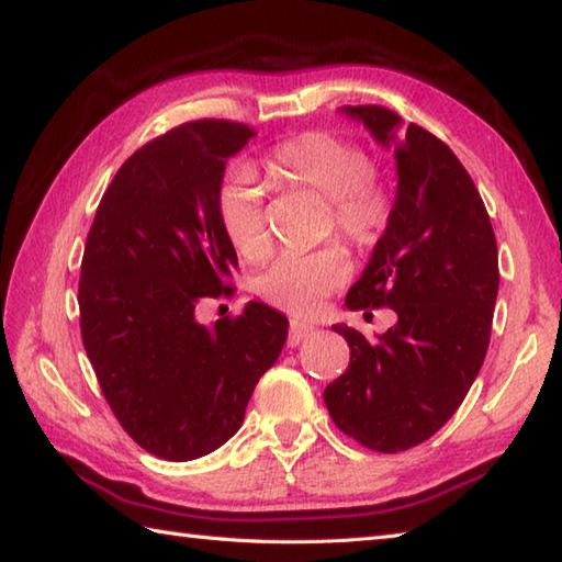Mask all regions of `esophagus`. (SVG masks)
<instances>
[{
	"instance_id": "34e87169",
	"label": "esophagus",
	"mask_w": 562,
	"mask_h": 562,
	"mask_svg": "<svg viewBox=\"0 0 562 562\" xmlns=\"http://www.w3.org/2000/svg\"><path fill=\"white\" fill-rule=\"evenodd\" d=\"M314 333L312 324H302V321H290V336L288 342L290 345H300L304 338H308Z\"/></svg>"
}]
</instances>
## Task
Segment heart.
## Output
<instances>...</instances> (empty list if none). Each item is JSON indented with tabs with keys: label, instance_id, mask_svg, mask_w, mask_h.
Returning <instances> with one entry per match:
<instances>
[{
	"label": "heart",
	"instance_id": "heart-1",
	"mask_svg": "<svg viewBox=\"0 0 562 562\" xmlns=\"http://www.w3.org/2000/svg\"><path fill=\"white\" fill-rule=\"evenodd\" d=\"M270 171L284 186L328 200L326 236L338 234L357 250L384 238L393 202L374 176L369 154L340 135L308 130L270 149ZM217 222L238 256L260 260L270 250L262 188L248 166H234L217 190ZM350 258L340 246L312 254L284 250L256 278V292L282 312L314 314L350 280Z\"/></svg>",
	"mask_w": 562,
	"mask_h": 562
}]
</instances>
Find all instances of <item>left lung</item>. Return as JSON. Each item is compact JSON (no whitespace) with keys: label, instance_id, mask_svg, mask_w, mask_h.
<instances>
[{"label":"left lung","instance_id":"left-lung-1","mask_svg":"<svg viewBox=\"0 0 562 562\" xmlns=\"http://www.w3.org/2000/svg\"><path fill=\"white\" fill-rule=\"evenodd\" d=\"M381 145H393L396 205L345 306H389L398 321L379 342L333 326L350 367L326 386L333 423L362 447L398 453L457 413L491 345L499 268L491 217L473 178L429 130L384 105H345Z\"/></svg>","mask_w":562,"mask_h":562}]
</instances>
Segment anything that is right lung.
<instances>
[{"label":"right lung","instance_id":"1","mask_svg":"<svg viewBox=\"0 0 562 562\" xmlns=\"http://www.w3.org/2000/svg\"><path fill=\"white\" fill-rule=\"evenodd\" d=\"M256 135L190 121L130 157L99 202L79 274V328L105 401L142 449L193 461L236 435L288 318L250 302L207 328L200 302L229 296L236 250L217 222L226 159Z\"/></svg>","mask_w":562,"mask_h":562}]
</instances>
